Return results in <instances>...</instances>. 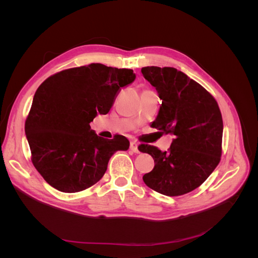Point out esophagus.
Segmentation results:
<instances>
[{
    "label": "esophagus",
    "mask_w": 258,
    "mask_h": 258,
    "mask_svg": "<svg viewBox=\"0 0 258 258\" xmlns=\"http://www.w3.org/2000/svg\"><path fill=\"white\" fill-rule=\"evenodd\" d=\"M130 150H131L132 152H134V153H139L138 143H137V142H135V141L130 142Z\"/></svg>",
    "instance_id": "esophagus-1"
}]
</instances>
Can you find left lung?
Masks as SVG:
<instances>
[{
	"label": "left lung",
	"instance_id": "1",
	"mask_svg": "<svg viewBox=\"0 0 258 258\" xmlns=\"http://www.w3.org/2000/svg\"><path fill=\"white\" fill-rule=\"evenodd\" d=\"M141 72L162 100L152 127L174 139L168 152L143 144L140 152L154 158L144 183L174 197L196 189L220 163L223 118L220 107L200 84L174 68L145 67Z\"/></svg>",
	"mask_w": 258,
	"mask_h": 258
}]
</instances>
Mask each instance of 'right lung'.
<instances>
[{"instance_id": "add662e5", "label": "right lung", "mask_w": 258, "mask_h": 258, "mask_svg": "<svg viewBox=\"0 0 258 258\" xmlns=\"http://www.w3.org/2000/svg\"><path fill=\"white\" fill-rule=\"evenodd\" d=\"M135 80L130 69L91 63L63 70L40 85L25 131L33 166L53 188H89L104 175L112 155L128 150L127 138H101L89 123L107 114L120 88Z\"/></svg>"}]
</instances>
